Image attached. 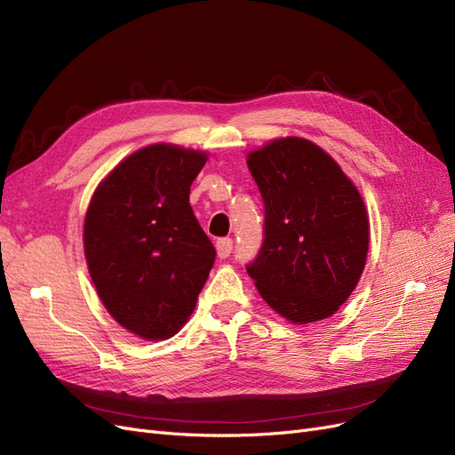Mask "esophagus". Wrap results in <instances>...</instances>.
Wrapping results in <instances>:
<instances>
[{
  "label": "esophagus",
  "instance_id": "1",
  "mask_svg": "<svg viewBox=\"0 0 455 455\" xmlns=\"http://www.w3.org/2000/svg\"><path fill=\"white\" fill-rule=\"evenodd\" d=\"M233 251V241L229 237H224V239H218L216 243V252H218V258L226 259Z\"/></svg>",
  "mask_w": 455,
  "mask_h": 455
}]
</instances>
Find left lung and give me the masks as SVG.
Masks as SVG:
<instances>
[{
	"mask_svg": "<svg viewBox=\"0 0 455 455\" xmlns=\"http://www.w3.org/2000/svg\"><path fill=\"white\" fill-rule=\"evenodd\" d=\"M264 243L246 266L259 296L294 324L334 315L359 283L368 216L359 189L316 144L288 136L251 151Z\"/></svg>",
	"mask_w": 455,
	"mask_h": 455,
	"instance_id": "left-lung-1",
	"label": "left lung"
}]
</instances>
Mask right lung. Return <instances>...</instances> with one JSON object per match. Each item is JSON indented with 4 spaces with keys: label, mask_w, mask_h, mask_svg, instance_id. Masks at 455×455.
<instances>
[{
    "label": "right lung",
    "mask_w": 455,
    "mask_h": 455,
    "mask_svg": "<svg viewBox=\"0 0 455 455\" xmlns=\"http://www.w3.org/2000/svg\"><path fill=\"white\" fill-rule=\"evenodd\" d=\"M206 154L154 144L123 159L96 188L84 228L91 279L129 332L167 339L194 313L216 251L189 204Z\"/></svg>",
    "instance_id": "right-lung-1"
}]
</instances>
